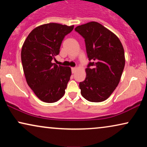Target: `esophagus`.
Listing matches in <instances>:
<instances>
[{
	"label": "esophagus",
	"instance_id": "1",
	"mask_svg": "<svg viewBox=\"0 0 147 147\" xmlns=\"http://www.w3.org/2000/svg\"><path fill=\"white\" fill-rule=\"evenodd\" d=\"M76 67H71V72L72 73H75L76 72Z\"/></svg>",
	"mask_w": 147,
	"mask_h": 147
}]
</instances>
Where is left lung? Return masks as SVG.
<instances>
[{
  "label": "left lung",
  "instance_id": "1",
  "mask_svg": "<svg viewBox=\"0 0 147 147\" xmlns=\"http://www.w3.org/2000/svg\"><path fill=\"white\" fill-rule=\"evenodd\" d=\"M84 39L89 59L86 77L80 82L83 97L100 102L111 95L119 84L125 65L124 48L117 36L97 22L75 28Z\"/></svg>",
  "mask_w": 147,
  "mask_h": 147
}]
</instances>
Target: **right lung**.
<instances>
[{
    "label": "right lung",
    "instance_id": "obj_1",
    "mask_svg": "<svg viewBox=\"0 0 147 147\" xmlns=\"http://www.w3.org/2000/svg\"><path fill=\"white\" fill-rule=\"evenodd\" d=\"M74 26L48 23L34 29L21 50V61L27 84L40 100L53 103L63 97L71 75L69 67L52 63L64 37Z\"/></svg>",
    "mask_w": 147,
    "mask_h": 147
}]
</instances>
